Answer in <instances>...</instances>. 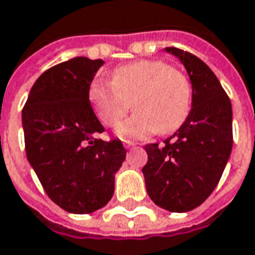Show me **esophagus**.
<instances>
[{
	"instance_id": "1",
	"label": "esophagus",
	"mask_w": 255,
	"mask_h": 255,
	"mask_svg": "<svg viewBox=\"0 0 255 255\" xmlns=\"http://www.w3.org/2000/svg\"><path fill=\"white\" fill-rule=\"evenodd\" d=\"M124 145L126 147V148H130V147H134V145H136V143H133V141H129V140H125Z\"/></svg>"
}]
</instances>
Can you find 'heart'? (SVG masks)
I'll use <instances>...</instances> for the list:
<instances>
[{"instance_id":"b5f03b06","label":"heart","mask_w":255,"mask_h":255,"mask_svg":"<svg viewBox=\"0 0 255 255\" xmlns=\"http://www.w3.org/2000/svg\"><path fill=\"white\" fill-rule=\"evenodd\" d=\"M90 100L100 121L115 128L131 108L136 114L118 128L124 138H145L178 130L190 114L193 83L165 61H138L114 72V82L97 80Z\"/></svg>"}]
</instances>
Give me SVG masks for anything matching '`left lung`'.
Listing matches in <instances>:
<instances>
[{
	"label": "left lung",
	"instance_id": "left-lung-1",
	"mask_svg": "<svg viewBox=\"0 0 255 255\" xmlns=\"http://www.w3.org/2000/svg\"><path fill=\"white\" fill-rule=\"evenodd\" d=\"M193 83V108L162 144H147L143 168L150 198L171 212L194 210L210 197L224 173L233 145L232 104L218 77L190 52L168 47Z\"/></svg>",
	"mask_w": 255,
	"mask_h": 255
}]
</instances>
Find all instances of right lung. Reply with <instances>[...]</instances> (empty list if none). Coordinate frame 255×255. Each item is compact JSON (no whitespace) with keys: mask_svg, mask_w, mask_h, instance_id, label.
I'll return each instance as SVG.
<instances>
[{"mask_svg":"<svg viewBox=\"0 0 255 255\" xmlns=\"http://www.w3.org/2000/svg\"><path fill=\"white\" fill-rule=\"evenodd\" d=\"M103 59L75 57L41 73L22 111L24 148L47 196L72 214H90L114 196L126 157L119 138L94 137L104 126L89 91Z\"/></svg>","mask_w":255,"mask_h":255,"instance_id":"obj_1","label":"right lung"}]
</instances>
